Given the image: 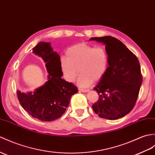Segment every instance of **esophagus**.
<instances>
[{"label":"esophagus","instance_id":"obj_1","mask_svg":"<svg viewBox=\"0 0 155 155\" xmlns=\"http://www.w3.org/2000/svg\"><path fill=\"white\" fill-rule=\"evenodd\" d=\"M78 91L81 92H88L90 91L88 89H82V88H79Z\"/></svg>","mask_w":155,"mask_h":155}]
</instances>
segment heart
I'll list each match as a JSON object with an SVG mask.
<instances>
[{"label":"heart","instance_id":"obj_1","mask_svg":"<svg viewBox=\"0 0 155 155\" xmlns=\"http://www.w3.org/2000/svg\"><path fill=\"white\" fill-rule=\"evenodd\" d=\"M108 65L109 57L105 48L85 43L70 47L66 51V57L60 59L61 71L65 81L73 82L80 71L77 83L83 88L91 86L94 81L101 80Z\"/></svg>","mask_w":155,"mask_h":155}]
</instances>
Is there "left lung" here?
<instances>
[{
    "label": "left lung",
    "mask_w": 155,
    "mask_h": 155,
    "mask_svg": "<svg viewBox=\"0 0 155 155\" xmlns=\"http://www.w3.org/2000/svg\"><path fill=\"white\" fill-rule=\"evenodd\" d=\"M106 45L109 57L106 73L94 90L99 94L92 105L102 118L117 120L134 108L143 81L138 59L123 43L111 36L91 38Z\"/></svg>",
    "instance_id": "1"
}]
</instances>
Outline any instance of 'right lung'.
Returning a JSON list of instances; mask_svg holds the SVG:
<instances>
[{"mask_svg": "<svg viewBox=\"0 0 155 155\" xmlns=\"http://www.w3.org/2000/svg\"><path fill=\"white\" fill-rule=\"evenodd\" d=\"M41 57L48 73V81L34 92L17 91L21 107L32 117L44 121L59 118L66 111L71 96L78 92L73 84L61 78L60 56L54 51L50 43L39 42L32 51Z\"/></svg>", "mask_w": 155, "mask_h": 155, "instance_id": "1", "label": "right lung"}]
</instances>
